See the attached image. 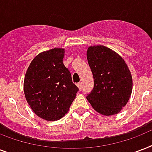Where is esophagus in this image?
<instances>
[{"instance_id":"esophagus-1","label":"esophagus","mask_w":152,"mask_h":152,"mask_svg":"<svg viewBox=\"0 0 152 152\" xmlns=\"http://www.w3.org/2000/svg\"><path fill=\"white\" fill-rule=\"evenodd\" d=\"M77 87H78L79 90H80V91L82 90V83H77Z\"/></svg>"}]
</instances>
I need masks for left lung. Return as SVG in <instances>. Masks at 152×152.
Returning a JSON list of instances; mask_svg holds the SVG:
<instances>
[{"mask_svg":"<svg viewBox=\"0 0 152 152\" xmlns=\"http://www.w3.org/2000/svg\"><path fill=\"white\" fill-rule=\"evenodd\" d=\"M87 57L94 78V88L87 99L102 115L117 114L132 94V78L127 64L118 53L102 45L89 46Z\"/></svg>","mask_w":152,"mask_h":152,"instance_id":"left-lung-1","label":"left lung"}]
</instances>
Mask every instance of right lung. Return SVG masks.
<instances>
[{
  "instance_id": "add662e5",
  "label": "right lung",
  "mask_w": 152,
  "mask_h": 152,
  "mask_svg": "<svg viewBox=\"0 0 152 152\" xmlns=\"http://www.w3.org/2000/svg\"><path fill=\"white\" fill-rule=\"evenodd\" d=\"M64 49L53 48L37 55L24 77L27 103L39 118L53 121L68 113L79 91L63 64Z\"/></svg>"
}]
</instances>
